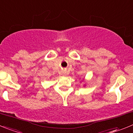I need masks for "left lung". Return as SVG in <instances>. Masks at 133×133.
Here are the masks:
<instances>
[{"mask_svg":"<svg viewBox=\"0 0 133 133\" xmlns=\"http://www.w3.org/2000/svg\"><path fill=\"white\" fill-rule=\"evenodd\" d=\"M83 80H84V79H83Z\"/></svg>","mask_w":133,"mask_h":133,"instance_id":"8db88e82","label":"left lung"}]
</instances>
